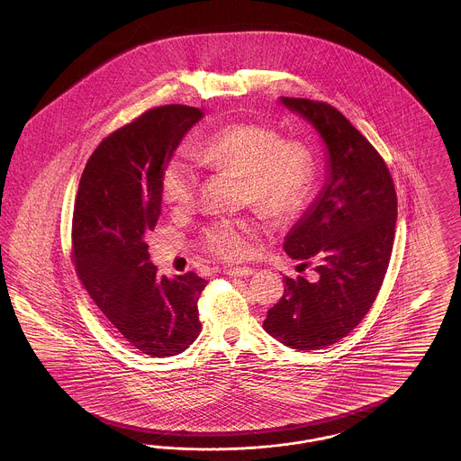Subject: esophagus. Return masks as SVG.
Wrapping results in <instances>:
<instances>
[{"label":"esophagus","mask_w":461,"mask_h":461,"mask_svg":"<svg viewBox=\"0 0 461 461\" xmlns=\"http://www.w3.org/2000/svg\"><path fill=\"white\" fill-rule=\"evenodd\" d=\"M224 273L228 275V276H240V278H247V276H252L256 271H254V267H249V266H228V267H224Z\"/></svg>","instance_id":"34e87169"}]
</instances>
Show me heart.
I'll list each match as a JSON object with an SVG mask.
<instances>
[{
    "mask_svg": "<svg viewBox=\"0 0 461 461\" xmlns=\"http://www.w3.org/2000/svg\"><path fill=\"white\" fill-rule=\"evenodd\" d=\"M198 164L211 171L245 177V200L273 220L295 216L312 192L314 157L306 143L282 140L275 128L241 122L212 132L194 149ZM195 159V160H196ZM194 160V161H195ZM190 155L177 152L162 167V200L186 209L198 190V169ZM256 228L249 221H221L203 230V247L224 261H240L254 250Z\"/></svg>",
    "mask_w": 461,
    "mask_h": 461,
    "instance_id": "b5f03b06",
    "label": "heart"
}]
</instances>
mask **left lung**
<instances>
[{"label":"left lung","mask_w":461,"mask_h":461,"mask_svg":"<svg viewBox=\"0 0 461 461\" xmlns=\"http://www.w3.org/2000/svg\"><path fill=\"white\" fill-rule=\"evenodd\" d=\"M325 145V179L286 233L288 258L312 264L316 278L284 276L285 292L263 327L286 348L323 349L370 311L394 243L397 198L391 173L370 141L329 104L282 96Z\"/></svg>","instance_id":"1"}]
</instances>
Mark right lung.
I'll use <instances>...</instances> for the list:
<instances>
[{"label": "right lung", "mask_w": 461, "mask_h": 461, "mask_svg": "<svg viewBox=\"0 0 461 461\" xmlns=\"http://www.w3.org/2000/svg\"><path fill=\"white\" fill-rule=\"evenodd\" d=\"M202 117L197 107L166 105L112 132L89 157L74 205L79 280L134 349L154 357L188 349L202 330L207 282L192 271L158 275L145 241L160 216V171Z\"/></svg>", "instance_id": "1"}]
</instances>
